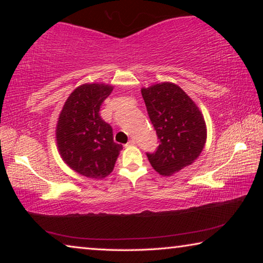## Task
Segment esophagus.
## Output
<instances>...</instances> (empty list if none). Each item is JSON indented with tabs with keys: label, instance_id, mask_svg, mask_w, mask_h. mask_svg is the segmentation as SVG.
<instances>
[{
	"label": "esophagus",
	"instance_id": "esophagus-1",
	"mask_svg": "<svg viewBox=\"0 0 263 263\" xmlns=\"http://www.w3.org/2000/svg\"><path fill=\"white\" fill-rule=\"evenodd\" d=\"M136 145V140L135 139H131L130 141L127 142V144L125 145V147H130V146H135Z\"/></svg>",
	"mask_w": 263,
	"mask_h": 263
}]
</instances>
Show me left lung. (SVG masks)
<instances>
[{
    "label": "left lung",
    "instance_id": "obj_1",
    "mask_svg": "<svg viewBox=\"0 0 263 263\" xmlns=\"http://www.w3.org/2000/svg\"><path fill=\"white\" fill-rule=\"evenodd\" d=\"M151 122L160 145L147 153L151 166L162 176H172L199 157L206 142V124L197 104L173 82L141 88Z\"/></svg>",
    "mask_w": 263,
    "mask_h": 263
}]
</instances>
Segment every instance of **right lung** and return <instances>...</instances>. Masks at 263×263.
<instances>
[{
  "instance_id": "add662e5",
  "label": "right lung",
  "mask_w": 263,
  "mask_h": 263,
  "mask_svg": "<svg viewBox=\"0 0 263 263\" xmlns=\"http://www.w3.org/2000/svg\"><path fill=\"white\" fill-rule=\"evenodd\" d=\"M114 86L83 83L75 88L60 111L55 140L61 159L78 174L104 179L114 171L123 146L116 144L112 128L100 116Z\"/></svg>"
}]
</instances>
